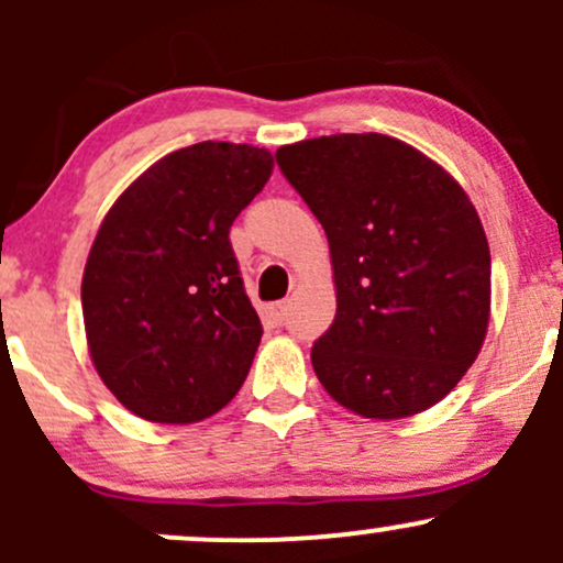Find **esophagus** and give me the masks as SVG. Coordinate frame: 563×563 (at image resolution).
I'll return each instance as SVG.
<instances>
[{"label": "esophagus", "mask_w": 563, "mask_h": 563, "mask_svg": "<svg viewBox=\"0 0 563 563\" xmlns=\"http://www.w3.org/2000/svg\"><path fill=\"white\" fill-rule=\"evenodd\" d=\"M269 318H273L275 322H283L288 318V303L286 301H275V303H269Z\"/></svg>", "instance_id": "obj_1"}]
</instances>
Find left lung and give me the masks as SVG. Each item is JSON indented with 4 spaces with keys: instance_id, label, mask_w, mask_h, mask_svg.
<instances>
[{
    "instance_id": "obj_1",
    "label": "left lung",
    "mask_w": 563,
    "mask_h": 563,
    "mask_svg": "<svg viewBox=\"0 0 563 563\" xmlns=\"http://www.w3.org/2000/svg\"><path fill=\"white\" fill-rule=\"evenodd\" d=\"M328 235L335 320L312 346L346 410H429L474 365L489 322V245L463 187L386 134H331L275 153Z\"/></svg>"
}]
</instances>
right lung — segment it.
<instances>
[{
  "instance_id": "1",
  "label": "right lung",
  "mask_w": 563,
  "mask_h": 563,
  "mask_svg": "<svg viewBox=\"0 0 563 563\" xmlns=\"http://www.w3.org/2000/svg\"><path fill=\"white\" fill-rule=\"evenodd\" d=\"M273 174L264 147L198 142L134 179L102 219L81 280L102 384L153 423H196L235 397L262 322L230 243Z\"/></svg>"
}]
</instances>
